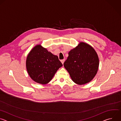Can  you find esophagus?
<instances>
[{
    "instance_id": "esophagus-1",
    "label": "esophagus",
    "mask_w": 121,
    "mask_h": 121,
    "mask_svg": "<svg viewBox=\"0 0 121 121\" xmlns=\"http://www.w3.org/2000/svg\"><path fill=\"white\" fill-rule=\"evenodd\" d=\"M61 62H62V64L63 65V64H64V62H65V59H62V60H61Z\"/></svg>"
}]
</instances>
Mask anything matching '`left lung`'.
Here are the masks:
<instances>
[{
	"instance_id": "1",
	"label": "left lung",
	"mask_w": 121,
	"mask_h": 121,
	"mask_svg": "<svg viewBox=\"0 0 121 121\" xmlns=\"http://www.w3.org/2000/svg\"><path fill=\"white\" fill-rule=\"evenodd\" d=\"M64 65L75 83L84 85L91 82L96 76L99 59L91 46L80 42L77 46L69 52Z\"/></svg>"
}]
</instances>
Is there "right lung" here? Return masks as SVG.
Listing matches in <instances>:
<instances>
[{
  "instance_id": "right-lung-1",
  "label": "right lung",
  "mask_w": 121,
  "mask_h": 121,
  "mask_svg": "<svg viewBox=\"0 0 121 121\" xmlns=\"http://www.w3.org/2000/svg\"><path fill=\"white\" fill-rule=\"evenodd\" d=\"M26 65L27 72L33 81L46 84L63 65L57 56L38 44L34 46L28 55Z\"/></svg>"
}]
</instances>
